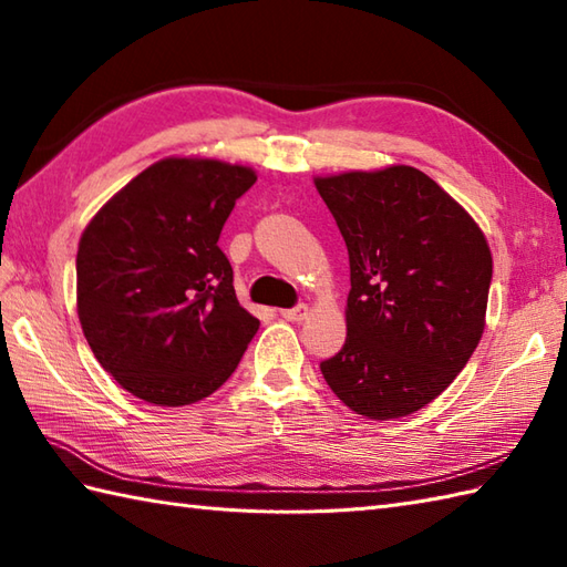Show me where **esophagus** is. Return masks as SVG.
I'll return each mask as SVG.
<instances>
[{"instance_id": "esophagus-1", "label": "esophagus", "mask_w": 567, "mask_h": 567, "mask_svg": "<svg viewBox=\"0 0 567 567\" xmlns=\"http://www.w3.org/2000/svg\"><path fill=\"white\" fill-rule=\"evenodd\" d=\"M309 317V307L307 305H297L295 309H285L282 311V319H287V321H305Z\"/></svg>"}]
</instances>
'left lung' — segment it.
I'll return each mask as SVG.
<instances>
[{
  "instance_id": "8db88e82",
  "label": "left lung",
  "mask_w": 567,
  "mask_h": 567,
  "mask_svg": "<svg viewBox=\"0 0 567 567\" xmlns=\"http://www.w3.org/2000/svg\"><path fill=\"white\" fill-rule=\"evenodd\" d=\"M348 248L346 343L321 375L355 414L390 421L449 388L485 331L483 228L412 165L317 175Z\"/></svg>"
}]
</instances>
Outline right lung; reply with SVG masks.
Returning a JSON list of instances; mask_svg holds the SVG:
<instances>
[{"label": "right lung", "instance_id": "right-lung-1", "mask_svg": "<svg viewBox=\"0 0 567 567\" xmlns=\"http://www.w3.org/2000/svg\"><path fill=\"white\" fill-rule=\"evenodd\" d=\"M250 165L171 155L84 226L78 317L94 358L138 400L195 404L231 378L260 321L238 305L219 234Z\"/></svg>", "mask_w": 567, "mask_h": 567}]
</instances>
